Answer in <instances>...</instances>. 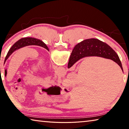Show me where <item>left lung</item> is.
Wrapping results in <instances>:
<instances>
[{"label":"left lung","instance_id":"left-lung-1","mask_svg":"<svg viewBox=\"0 0 129 129\" xmlns=\"http://www.w3.org/2000/svg\"><path fill=\"white\" fill-rule=\"evenodd\" d=\"M28 45H38V46L44 48L49 51V49L47 46V45L43 41L39 40V39L33 38H24L16 41L10 49L7 54V56L6 57L5 60H4V64L13 52L21 48L28 46ZM7 70H5V76L7 75Z\"/></svg>","mask_w":129,"mask_h":129}]
</instances>
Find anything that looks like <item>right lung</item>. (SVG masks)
<instances>
[{
    "label": "right lung",
    "mask_w": 129,
    "mask_h": 129,
    "mask_svg": "<svg viewBox=\"0 0 129 129\" xmlns=\"http://www.w3.org/2000/svg\"><path fill=\"white\" fill-rule=\"evenodd\" d=\"M90 56L101 57L114 61L123 71L121 62L116 52L106 43L97 39H86L77 44L72 52L68 68H70L81 58Z\"/></svg>",
    "instance_id": "obj_1"
}]
</instances>
